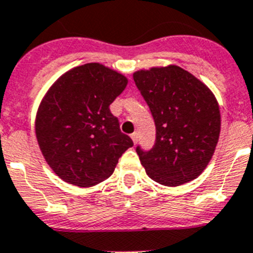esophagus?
<instances>
[{
	"label": "esophagus",
	"mask_w": 253,
	"mask_h": 253,
	"mask_svg": "<svg viewBox=\"0 0 253 253\" xmlns=\"http://www.w3.org/2000/svg\"><path fill=\"white\" fill-rule=\"evenodd\" d=\"M130 138H131V139H133L134 144H137V142H138V133H133L130 135Z\"/></svg>",
	"instance_id": "34e87169"
}]
</instances>
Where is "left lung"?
<instances>
[{"label": "left lung", "instance_id": "obj_1", "mask_svg": "<svg viewBox=\"0 0 253 253\" xmlns=\"http://www.w3.org/2000/svg\"><path fill=\"white\" fill-rule=\"evenodd\" d=\"M156 124V144L137 147L147 175L165 186H180L202 175L220 133V110L209 87L181 67L169 64L133 73Z\"/></svg>", "mask_w": 253, "mask_h": 253}]
</instances>
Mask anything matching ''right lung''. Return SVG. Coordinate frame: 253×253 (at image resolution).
I'll use <instances>...</instances> for the list:
<instances>
[{
    "label": "right lung",
    "instance_id": "1",
    "mask_svg": "<svg viewBox=\"0 0 253 253\" xmlns=\"http://www.w3.org/2000/svg\"><path fill=\"white\" fill-rule=\"evenodd\" d=\"M128 78L101 63H86L60 76L40 101L35 134L44 160L55 175L78 187L113 175L133 140L120 131L110 104Z\"/></svg>",
    "mask_w": 253,
    "mask_h": 253
}]
</instances>
